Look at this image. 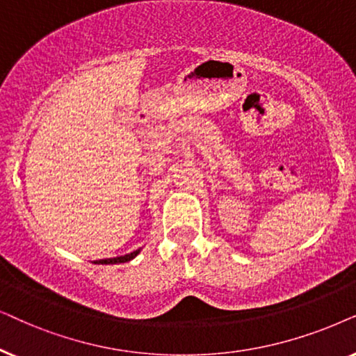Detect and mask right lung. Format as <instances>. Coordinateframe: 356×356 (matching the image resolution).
<instances>
[{"label":"right lung","instance_id":"right-lung-1","mask_svg":"<svg viewBox=\"0 0 356 356\" xmlns=\"http://www.w3.org/2000/svg\"><path fill=\"white\" fill-rule=\"evenodd\" d=\"M138 252H140V250H135V252H130V254H127V255H122V257H113V259L99 260V262H96V264H123V262H129V260L136 257V255H138Z\"/></svg>","mask_w":356,"mask_h":356}]
</instances>
